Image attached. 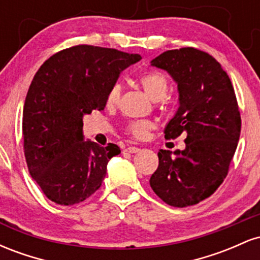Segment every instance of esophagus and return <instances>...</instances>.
<instances>
[{
  "label": "esophagus",
  "instance_id": "34e87169",
  "mask_svg": "<svg viewBox=\"0 0 260 260\" xmlns=\"http://www.w3.org/2000/svg\"><path fill=\"white\" fill-rule=\"evenodd\" d=\"M124 151H127V153H131V154H136V153H139L140 149L138 147H128L124 149Z\"/></svg>",
  "mask_w": 260,
  "mask_h": 260
}]
</instances>
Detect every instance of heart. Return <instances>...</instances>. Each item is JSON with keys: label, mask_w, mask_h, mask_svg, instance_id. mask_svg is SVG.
Returning a JSON list of instances; mask_svg holds the SVG:
<instances>
[{"label": "heart", "mask_w": 260, "mask_h": 260, "mask_svg": "<svg viewBox=\"0 0 260 260\" xmlns=\"http://www.w3.org/2000/svg\"><path fill=\"white\" fill-rule=\"evenodd\" d=\"M139 84L153 101H161L168 95L170 84L169 80L164 74L159 72H148L143 74L139 78ZM122 94V86L120 83H116L110 88L106 96L107 107H116L118 105ZM154 128V123L151 121L140 120V121H131L128 122L124 127V131L128 136L134 139L142 140L147 138L149 131Z\"/></svg>", "instance_id": "obj_1"}]
</instances>
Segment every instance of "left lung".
I'll use <instances>...</instances> for the list:
<instances>
[{
  "label": "left lung",
  "instance_id": "left-lung-1",
  "mask_svg": "<svg viewBox=\"0 0 260 260\" xmlns=\"http://www.w3.org/2000/svg\"><path fill=\"white\" fill-rule=\"evenodd\" d=\"M151 66L177 83L180 107L165 138L186 136L184 150H159L150 187L166 204L186 208L210 197L226 178L241 133V115L228 73L209 53L182 47L155 57Z\"/></svg>",
  "mask_w": 260,
  "mask_h": 260
}]
</instances>
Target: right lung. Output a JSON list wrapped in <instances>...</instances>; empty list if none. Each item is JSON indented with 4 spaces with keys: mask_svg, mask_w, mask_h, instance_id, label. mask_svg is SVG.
I'll list each match as a JSON object with an SVG mask.
<instances>
[{
    "mask_svg": "<svg viewBox=\"0 0 260 260\" xmlns=\"http://www.w3.org/2000/svg\"><path fill=\"white\" fill-rule=\"evenodd\" d=\"M142 58L138 53L77 45L44 62L35 73L23 110L28 170L50 201L73 205L94 194L106 176L116 144L83 140V116L105 109L118 76Z\"/></svg>",
    "mask_w": 260,
    "mask_h": 260,
    "instance_id": "obj_1",
    "label": "right lung"
}]
</instances>
